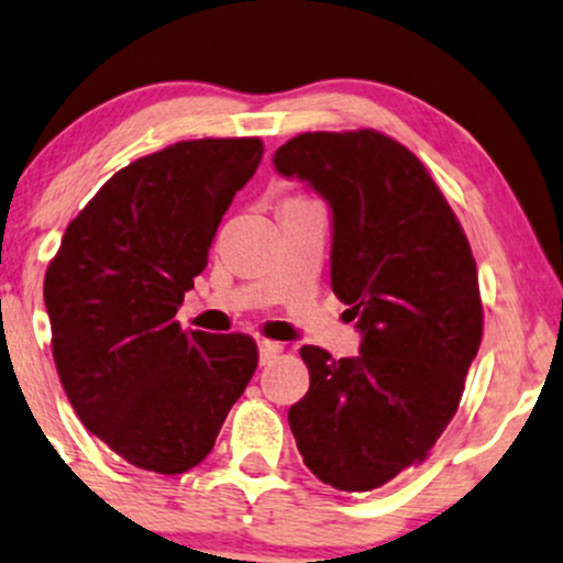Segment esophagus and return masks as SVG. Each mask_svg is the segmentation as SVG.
Listing matches in <instances>:
<instances>
[{
    "mask_svg": "<svg viewBox=\"0 0 563 563\" xmlns=\"http://www.w3.org/2000/svg\"><path fill=\"white\" fill-rule=\"evenodd\" d=\"M283 352V344L280 342H273V340H260V363L267 365L273 363V360L280 355Z\"/></svg>",
    "mask_w": 563,
    "mask_h": 563,
    "instance_id": "34e87169",
    "label": "esophagus"
}]
</instances>
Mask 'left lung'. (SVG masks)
<instances>
[{"label":"left lung","mask_w":563,"mask_h":563,"mask_svg":"<svg viewBox=\"0 0 563 563\" xmlns=\"http://www.w3.org/2000/svg\"><path fill=\"white\" fill-rule=\"evenodd\" d=\"M273 162L332 206V290L363 332L357 357L301 347L311 386L290 430L319 482L378 489L459 411L484 332L476 260L430 172L386 133H301Z\"/></svg>","instance_id":"1"}]
</instances>
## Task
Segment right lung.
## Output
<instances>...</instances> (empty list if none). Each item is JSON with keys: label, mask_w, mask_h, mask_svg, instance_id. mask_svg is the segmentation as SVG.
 Listing matches in <instances>:
<instances>
[{"label": "right lung", "mask_w": 563, "mask_h": 563, "mask_svg": "<svg viewBox=\"0 0 563 563\" xmlns=\"http://www.w3.org/2000/svg\"><path fill=\"white\" fill-rule=\"evenodd\" d=\"M262 154L250 136L141 156L81 208L46 269L64 391L81 424L131 466L167 476L198 466L257 371L250 334L183 329L175 313Z\"/></svg>", "instance_id": "obj_1"}]
</instances>
